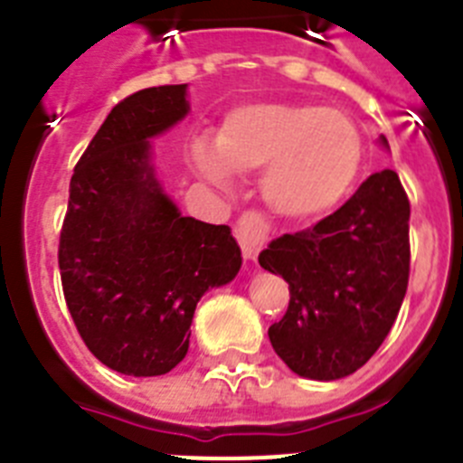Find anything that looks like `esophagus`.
Here are the masks:
<instances>
[{"label": "esophagus", "instance_id": "esophagus-1", "mask_svg": "<svg viewBox=\"0 0 463 463\" xmlns=\"http://www.w3.org/2000/svg\"><path fill=\"white\" fill-rule=\"evenodd\" d=\"M236 239L245 260H255L269 239V224L257 211H245L236 222Z\"/></svg>", "mask_w": 463, "mask_h": 463}]
</instances>
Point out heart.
<instances>
[{"label": "heart", "instance_id": "b5f03b06", "mask_svg": "<svg viewBox=\"0 0 463 463\" xmlns=\"http://www.w3.org/2000/svg\"><path fill=\"white\" fill-rule=\"evenodd\" d=\"M194 165L211 181L229 171L261 174V194L285 218H315L353 190L364 137L345 110L292 101H255L224 116L215 148L194 146Z\"/></svg>", "mask_w": 463, "mask_h": 463}]
</instances>
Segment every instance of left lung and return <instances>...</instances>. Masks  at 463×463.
I'll return each mask as SVG.
<instances>
[{
    "instance_id": "left-lung-1",
    "label": "left lung",
    "mask_w": 463,
    "mask_h": 463,
    "mask_svg": "<svg viewBox=\"0 0 463 463\" xmlns=\"http://www.w3.org/2000/svg\"><path fill=\"white\" fill-rule=\"evenodd\" d=\"M408 220L406 190L396 171L383 169L338 211L260 252L261 269L289 285V306L269 338L294 373L345 378L383 345L408 289Z\"/></svg>"
}]
</instances>
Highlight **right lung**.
<instances>
[{
    "mask_svg": "<svg viewBox=\"0 0 463 463\" xmlns=\"http://www.w3.org/2000/svg\"><path fill=\"white\" fill-rule=\"evenodd\" d=\"M187 110L185 85L125 97L69 183L57 248L64 301L90 353L134 378L183 362L196 301L241 269L232 229L183 218L155 181L148 138Z\"/></svg>",
    "mask_w": 463,
    "mask_h": 463,
    "instance_id": "add662e5",
    "label": "right lung"
}]
</instances>
